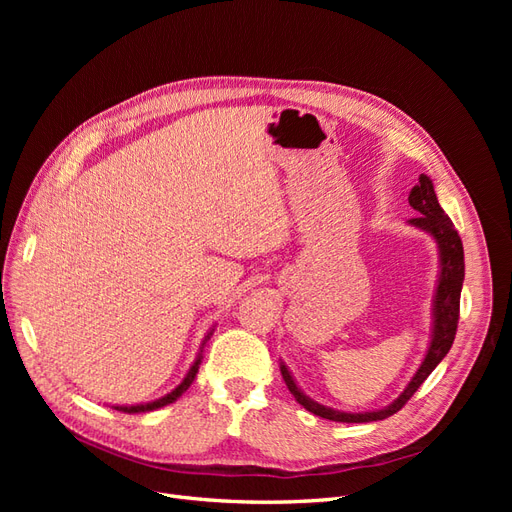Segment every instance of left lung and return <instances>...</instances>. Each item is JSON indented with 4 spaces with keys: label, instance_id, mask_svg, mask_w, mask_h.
Wrapping results in <instances>:
<instances>
[{
    "label": "left lung",
    "instance_id": "left-lung-1",
    "mask_svg": "<svg viewBox=\"0 0 512 512\" xmlns=\"http://www.w3.org/2000/svg\"><path fill=\"white\" fill-rule=\"evenodd\" d=\"M408 203L414 211L421 213L418 218H412L410 224L429 232V235L436 239L438 250H440V277H438L436 299H433V329H431V342H429L425 359L421 367L416 369V374L408 382L404 393H401L391 406L376 412H342V410H333V408L316 404L314 399H309L307 395L301 393L297 382H294V378L290 376L288 367L282 363L280 369H282L288 391L305 410H309L316 416L329 418V421H335V423H371V421H382V418L393 416L408 404V399L418 391V386L427 380L431 371L438 367V363L444 359L455 342L457 322H459V297H461L463 275H466L461 237L457 235L451 218H448L444 209L440 207L438 196L433 192V183L427 175L418 177V185L412 188Z\"/></svg>",
    "mask_w": 512,
    "mask_h": 512
}]
</instances>
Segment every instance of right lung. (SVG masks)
Listing matches in <instances>:
<instances>
[{"instance_id": "1", "label": "right lung", "mask_w": 512, "mask_h": 512, "mask_svg": "<svg viewBox=\"0 0 512 512\" xmlns=\"http://www.w3.org/2000/svg\"><path fill=\"white\" fill-rule=\"evenodd\" d=\"M211 335V333H209ZM209 335L205 337V342L209 339ZM200 359H203V350H200V354L196 356V361H194V365L190 367V371L188 374H185V378H183V382L177 386L175 391H170L168 395H164V397H160V399H156V401H149V404H136V406H115V410H119V412H128V414H138V412H151V410H158V408H164V406H168V404H173V401H177L185 391L190 389V384L194 382V378H196V374H198V365H200Z\"/></svg>"}]
</instances>
